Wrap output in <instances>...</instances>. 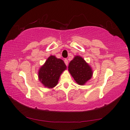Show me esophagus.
<instances>
[{
    "mask_svg": "<svg viewBox=\"0 0 130 130\" xmlns=\"http://www.w3.org/2000/svg\"><path fill=\"white\" fill-rule=\"evenodd\" d=\"M64 62H65V64H66V65L68 66V60L67 59L64 60Z\"/></svg>",
    "mask_w": 130,
    "mask_h": 130,
    "instance_id": "34e87169",
    "label": "esophagus"
}]
</instances>
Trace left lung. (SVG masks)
I'll list each match as a JSON object with an SVG mask.
<instances>
[{"mask_svg":"<svg viewBox=\"0 0 130 130\" xmlns=\"http://www.w3.org/2000/svg\"><path fill=\"white\" fill-rule=\"evenodd\" d=\"M68 70L74 80L79 85H84L91 79L93 71L90 65L82 57L75 56L70 62Z\"/></svg>","mask_w":130,"mask_h":130,"instance_id":"1","label":"left lung"}]
</instances>
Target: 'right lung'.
<instances>
[{
	"instance_id": "add662e5",
	"label": "right lung",
	"mask_w": 130,
	"mask_h": 130,
	"mask_svg": "<svg viewBox=\"0 0 130 130\" xmlns=\"http://www.w3.org/2000/svg\"><path fill=\"white\" fill-rule=\"evenodd\" d=\"M66 69L62 60L50 55L38 71V78L41 83L48 89H53L58 85L60 75Z\"/></svg>"
}]
</instances>
